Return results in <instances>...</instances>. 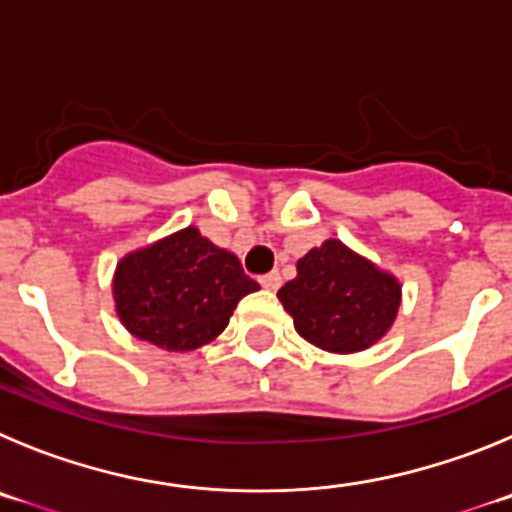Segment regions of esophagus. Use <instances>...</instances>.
<instances>
[{
    "instance_id": "34e87169",
    "label": "esophagus",
    "mask_w": 512,
    "mask_h": 512,
    "mask_svg": "<svg viewBox=\"0 0 512 512\" xmlns=\"http://www.w3.org/2000/svg\"><path fill=\"white\" fill-rule=\"evenodd\" d=\"M280 283H283L280 272H267V275H262V278H260V285L265 290H278Z\"/></svg>"
}]
</instances>
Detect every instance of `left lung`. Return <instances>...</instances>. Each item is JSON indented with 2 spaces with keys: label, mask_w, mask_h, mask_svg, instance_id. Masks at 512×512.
<instances>
[{
  "label": "left lung",
  "mask_w": 512,
  "mask_h": 512,
  "mask_svg": "<svg viewBox=\"0 0 512 512\" xmlns=\"http://www.w3.org/2000/svg\"><path fill=\"white\" fill-rule=\"evenodd\" d=\"M278 298L305 341L323 351L353 353L389 331L401 288L374 262L328 240L298 262V278L285 283Z\"/></svg>",
  "instance_id": "1"
}]
</instances>
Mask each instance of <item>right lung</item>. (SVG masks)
Returning a JSON list of instances; mask_svg holds the SVG:
<instances>
[{
	"mask_svg": "<svg viewBox=\"0 0 512 512\" xmlns=\"http://www.w3.org/2000/svg\"><path fill=\"white\" fill-rule=\"evenodd\" d=\"M260 285L240 260L186 227L118 262L113 295L123 326L166 351H194L227 328L229 315Z\"/></svg>",
	"mask_w": 512,
	"mask_h": 512,
	"instance_id": "add662e5",
	"label": "right lung"
}]
</instances>
